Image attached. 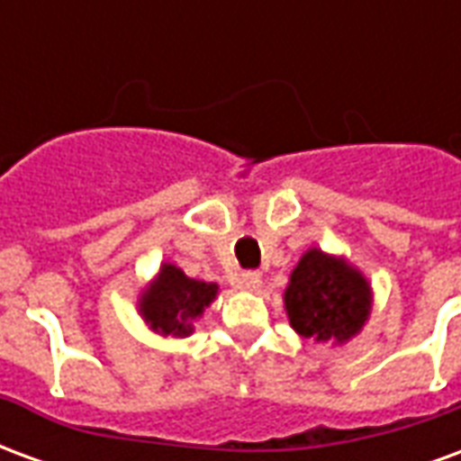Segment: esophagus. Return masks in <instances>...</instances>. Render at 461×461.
<instances>
[{"label": "esophagus", "mask_w": 461, "mask_h": 461, "mask_svg": "<svg viewBox=\"0 0 461 461\" xmlns=\"http://www.w3.org/2000/svg\"><path fill=\"white\" fill-rule=\"evenodd\" d=\"M240 286L244 291H259L261 289V276H259V274H241Z\"/></svg>", "instance_id": "1"}]
</instances>
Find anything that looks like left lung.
Returning a JSON list of instances; mask_svg holds the SVG:
<instances>
[{
  "instance_id": "1",
  "label": "left lung",
  "mask_w": 461,
  "mask_h": 461,
  "mask_svg": "<svg viewBox=\"0 0 461 461\" xmlns=\"http://www.w3.org/2000/svg\"><path fill=\"white\" fill-rule=\"evenodd\" d=\"M284 309L301 339L346 346L366 329L373 311V286L346 257L311 247L291 271Z\"/></svg>"
}]
</instances>
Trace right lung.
<instances>
[{
    "label": "right lung",
    "instance_id": "1",
    "mask_svg": "<svg viewBox=\"0 0 461 461\" xmlns=\"http://www.w3.org/2000/svg\"><path fill=\"white\" fill-rule=\"evenodd\" d=\"M217 294L220 284L190 279L180 267L162 261L158 274L142 286L138 313L152 333L187 339L194 333V321L202 319Z\"/></svg>",
    "mask_w": 461,
    "mask_h": 461
}]
</instances>
